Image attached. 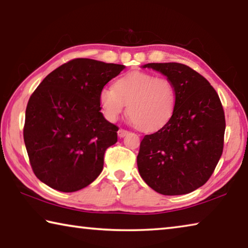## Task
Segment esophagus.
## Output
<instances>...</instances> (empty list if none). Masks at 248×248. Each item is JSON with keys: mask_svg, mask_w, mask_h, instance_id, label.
I'll return each mask as SVG.
<instances>
[{"mask_svg": "<svg viewBox=\"0 0 248 248\" xmlns=\"http://www.w3.org/2000/svg\"><path fill=\"white\" fill-rule=\"evenodd\" d=\"M128 133H129L128 130H124V129H119L118 130V137L119 138H124V137L127 136Z\"/></svg>", "mask_w": 248, "mask_h": 248, "instance_id": "esophagus-1", "label": "esophagus"}]
</instances>
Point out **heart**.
<instances>
[{"mask_svg": "<svg viewBox=\"0 0 248 248\" xmlns=\"http://www.w3.org/2000/svg\"><path fill=\"white\" fill-rule=\"evenodd\" d=\"M99 103L106 118L114 123L127 105L129 118L141 131H154L173 115L176 91L169 78L136 71L120 78L112 87H104Z\"/></svg>", "mask_w": 248, "mask_h": 248, "instance_id": "1", "label": "heart"}]
</instances>
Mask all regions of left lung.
Returning a JSON list of instances; mask_svg holds the SVG:
<instances>
[{"label":"left lung","instance_id":"left-lung-1","mask_svg":"<svg viewBox=\"0 0 248 248\" xmlns=\"http://www.w3.org/2000/svg\"><path fill=\"white\" fill-rule=\"evenodd\" d=\"M143 68L173 82L176 105L170 120L141 141L139 173L158 194H189L208 182L223 152L225 117L219 95L188 65L169 62Z\"/></svg>","mask_w":248,"mask_h":248}]
</instances>
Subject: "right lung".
Segmentation results:
<instances>
[{
  "label": "right lung",
  "instance_id": "right-lung-1",
  "mask_svg": "<svg viewBox=\"0 0 248 248\" xmlns=\"http://www.w3.org/2000/svg\"><path fill=\"white\" fill-rule=\"evenodd\" d=\"M124 65L73 59L44 78L28 100L24 141L37 178L73 192L98 177L118 127L100 112L99 93Z\"/></svg>",
  "mask_w": 248,
  "mask_h": 248
}]
</instances>
